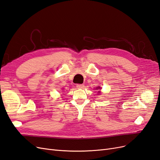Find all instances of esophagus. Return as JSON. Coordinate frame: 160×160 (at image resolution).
I'll return each instance as SVG.
<instances>
[{"mask_svg":"<svg viewBox=\"0 0 160 160\" xmlns=\"http://www.w3.org/2000/svg\"><path fill=\"white\" fill-rule=\"evenodd\" d=\"M76 87H77V88H78V89H83L84 88V85H82V84H78L76 85Z\"/></svg>","mask_w":160,"mask_h":160,"instance_id":"esophagus-1","label":"esophagus"}]
</instances>
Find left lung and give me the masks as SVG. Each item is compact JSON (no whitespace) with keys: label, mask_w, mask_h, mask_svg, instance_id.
<instances>
[{"label":"left lung","mask_w":160,"mask_h":160,"mask_svg":"<svg viewBox=\"0 0 160 160\" xmlns=\"http://www.w3.org/2000/svg\"><path fill=\"white\" fill-rule=\"evenodd\" d=\"M97 89H100V87H98V88H97Z\"/></svg>","instance_id":"1"}]
</instances>
